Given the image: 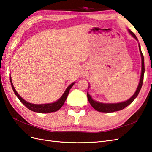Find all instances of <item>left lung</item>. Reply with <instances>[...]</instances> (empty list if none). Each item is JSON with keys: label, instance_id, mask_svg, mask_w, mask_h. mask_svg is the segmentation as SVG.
Here are the masks:
<instances>
[{"label": "left lung", "instance_id": "8db88e82", "mask_svg": "<svg viewBox=\"0 0 152 152\" xmlns=\"http://www.w3.org/2000/svg\"><path fill=\"white\" fill-rule=\"evenodd\" d=\"M129 32L131 34L132 36L136 40L137 39V38L136 36L134 34L133 32H132V31L129 30ZM139 47V50L140 52V55H141V59H142V71H141V76H140V82L138 86V87H137V91H135V94L133 95V96L129 98L128 100H127L124 102H121V103H118V104H102L100 103V102H98L96 101H94L92 99V98L90 96L89 94H87V98L88 100H89L90 104L91 105L94 109H96V111H99V112H102V113H113V112H115L117 111L122 110V109H124L128 105H129L130 104H132L133 101L135 99V98L138 96V94L140 92V90L142 87V83H143V79H144V56L142 52H141L140 48V45Z\"/></svg>", "mask_w": 152, "mask_h": 152}]
</instances>
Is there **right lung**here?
<instances>
[{"instance_id":"add662e5","label":"right lung","mask_w":152,"mask_h":152,"mask_svg":"<svg viewBox=\"0 0 152 152\" xmlns=\"http://www.w3.org/2000/svg\"><path fill=\"white\" fill-rule=\"evenodd\" d=\"M10 81H11V85L12 87V89L13 90L14 93L15 94L17 98H19V100L22 102V103L25 105V106L30 110L34 111V112H37V113H52V112H55L57 111L58 110L61 108L63 105L64 104L67 98V96L69 93L70 89H71V87L73 86V85L75 84V83H72V84H70V86L67 87V89H66L65 91V93H63L62 95V96L59 98V99L57 101L54 102V103H52V104H30L29 102H28L23 100L22 98H21L19 94L17 93V91H15V88H14L12 80H11V77H10Z\"/></svg>"}]
</instances>
